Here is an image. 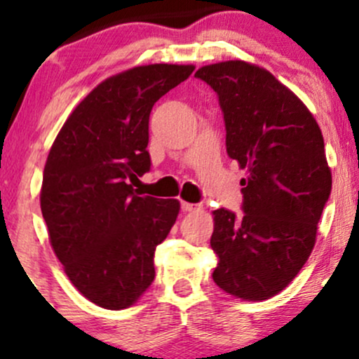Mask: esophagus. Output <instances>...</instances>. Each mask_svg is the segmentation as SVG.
I'll return each instance as SVG.
<instances>
[{"label": "esophagus", "instance_id": "1", "mask_svg": "<svg viewBox=\"0 0 359 359\" xmlns=\"http://www.w3.org/2000/svg\"><path fill=\"white\" fill-rule=\"evenodd\" d=\"M180 208H182V211H185V212H192V211H197V209H201V205L185 203V201H182V203H180Z\"/></svg>", "mask_w": 359, "mask_h": 359}]
</instances>
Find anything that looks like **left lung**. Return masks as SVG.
Here are the masks:
<instances>
[{"label":"left lung","mask_w":359,"mask_h":359,"mask_svg":"<svg viewBox=\"0 0 359 359\" xmlns=\"http://www.w3.org/2000/svg\"><path fill=\"white\" fill-rule=\"evenodd\" d=\"M197 79L217 94L226 151L246 168L243 214L214 211L212 280L226 294L266 300L299 273L316 243L331 170L320 128L304 102L265 69L243 60L205 65Z\"/></svg>","instance_id":"obj_1"}]
</instances>
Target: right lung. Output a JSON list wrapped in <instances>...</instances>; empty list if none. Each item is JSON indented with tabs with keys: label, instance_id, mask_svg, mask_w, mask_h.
Here are the masks:
<instances>
[{
	"label": "right lung",
	"instance_id": "obj_1",
	"mask_svg": "<svg viewBox=\"0 0 359 359\" xmlns=\"http://www.w3.org/2000/svg\"><path fill=\"white\" fill-rule=\"evenodd\" d=\"M192 71L154 64L109 77L72 111L50 148L40 208L65 275L96 306L130 307L154 282L155 250L180 204L133 187L150 172L151 108Z\"/></svg>",
	"mask_w": 359,
	"mask_h": 359
}]
</instances>
